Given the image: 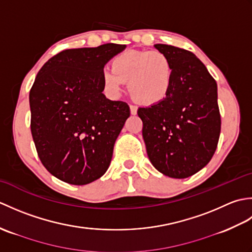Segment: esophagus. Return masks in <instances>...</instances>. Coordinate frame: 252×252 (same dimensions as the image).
<instances>
[{"label":"esophagus","mask_w":252,"mask_h":252,"mask_svg":"<svg viewBox=\"0 0 252 252\" xmlns=\"http://www.w3.org/2000/svg\"><path fill=\"white\" fill-rule=\"evenodd\" d=\"M130 111L132 115H136L137 114V107L134 105H130Z\"/></svg>","instance_id":"34e87169"}]
</instances>
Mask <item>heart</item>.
<instances>
[{"instance_id":"1","label":"heart","mask_w":252,"mask_h":252,"mask_svg":"<svg viewBox=\"0 0 252 252\" xmlns=\"http://www.w3.org/2000/svg\"><path fill=\"white\" fill-rule=\"evenodd\" d=\"M106 92L117 96L127 82L131 97L143 105H153L167 97L173 83L170 58L159 51H129L116 56L111 69L101 71Z\"/></svg>"}]
</instances>
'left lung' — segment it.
Listing matches in <instances>:
<instances>
[{"instance_id": "obj_1", "label": "left lung", "mask_w": 252, "mask_h": 252, "mask_svg": "<svg viewBox=\"0 0 252 252\" xmlns=\"http://www.w3.org/2000/svg\"><path fill=\"white\" fill-rule=\"evenodd\" d=\"M173 66L167 97L138 108L148 158L159 172L173 179L197 173L210 161L221 132L216 80L191 52L155 44Z\"/></svg>"}]
</instances>
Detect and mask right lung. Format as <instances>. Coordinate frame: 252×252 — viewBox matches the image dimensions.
I'll return each mask as SVG.
<instances>
[{
  "mask_svg": "<svg viewBox=\"0 0 252 252\" xmlns=\"http://www.w3.org/2000/svg\"><path fill=\"white\" fill-rule=\"evenodd\" d=\"M126 47L65 50L36 74L29 94L32 137L41 162L63 182L89 184L109 167L130 107L106 98L101 71Z\"/></svg>",
  "mask_w": 252,
  "mask_h": 252,
  "instance_id": "add662e5",
  "label": "right lung"
}]
</instances>
